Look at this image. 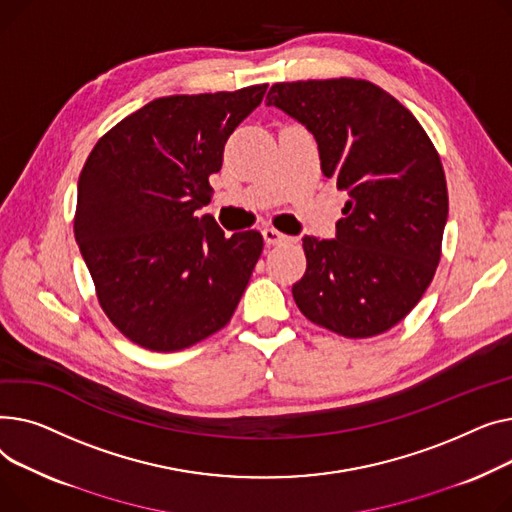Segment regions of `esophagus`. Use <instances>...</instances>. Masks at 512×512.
<instances>
[{
	"instance_id": "esophagus-1",
	"label": "esophagus",
	"mask_w": 512,
	"mask_h": 512,
	"mask_svg": "<svg viewBox=\"0 0 512 512\" xmlns=\"http://www.w3.org/2000/svg\"><path fill=\"white\" fill-rule=\"evenodd\" d=\"M262 237H264V242H266V246H279V244H285V242H289V235H285V233H281V231H277V229H273V227H264L262 229Z\"/></svg>"
}]
</instances>
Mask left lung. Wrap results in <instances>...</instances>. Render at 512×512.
I'll return each instance as SVG.
<instances>
[{"mask_svg": "<svg viewBox=\"0 0 512 512\" xmlns=\"http://www.w3.org/2000/svg\"><path fill=\"white\" fill-rule=\"evenodd\" d=\"M266 105L316 138L324 177L349 194L333 239H302L297 308L349 339L384 333L422 299L440 260L448 192L434 144L409 109L366 80L281 82Z\"/></svg>", "mask_w": 512, "mask_h": 512, "instance_id": "1", "label": "left lung"}]
</instances>
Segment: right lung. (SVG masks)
Listing matches in <instances>:
<instances>
[{
	"mask_svg": "<svg viewBox=\"0 0 512 512\" xmlns=\"http://www.w3.org/2000/svg\"><path fill=\"white\" fill-rule=\"evenodd\" d=\"M268 84L146 103L111 128L78 179L74 235L101 308L153 351L221 330L262 254L258 231L231 237L210 215L208 175Z\"/></svg>",
	"mask_w": 512,
	"mask_h": 512,
	"instance_id": "obj_1",
	"label": "right lung"
}]
</instances>
